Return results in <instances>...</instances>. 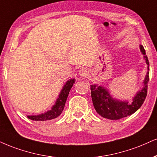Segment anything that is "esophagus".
Wrapping results in <instances>:
<instances>
[{"mask_svg": "<svg viewBox=\"0 0 157 157\" xmlns=\"http://www.w3.org/2000/svg\"><path fill=\"white\" fill-rule=\"evenodd\" d=\"M89 74V71L86 68H82V69H80V71H79V75H80V77H86Z\"/></svg>", "mask_w": 157, "mask_h": 157, "instance_id": "1", "label": "esophagus"}]
</instances>
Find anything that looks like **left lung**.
<instances>
[{
    "label": "left lung",
    "mask_w": 157,
    "mask_h": 157,
    "mask_svg": "<svg viewBox=\"0 0 157 157\" xmlns=\"http://www.w3.org/2000/svg\"><path fill=\"white\" fill-rule=\"evenodd\" d=\"M140 50L143 55L145 63L148 65V72L143 81V88L139 90L132 99V102L127 101H120L113 99L109 94L108 90L101 86L94 84L90 86L91 98L93 105L98 114L103 118L110 120H118L125 118L135 113L142 106L147 96L148 82L149 81V62L145 54V50L142 45Z\"/></svg>",
    "instance_id": "8db88e82"
}]
</instances>
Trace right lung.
Masks as SVG:
<instances>
[{
	"mask_svg": "<svg viewBox=\"0 0 157 157\" xmlns=\"http://www.w3.org/2000/svg\"><path fill=\"white\" fill-rule=\"evenodd\" d=\"M75 82V79H70L68 80L66 84L64 85L61 91L58 96V98L56 100V103L52 107L50 110H48V112L42 113V114L37 115V116H28L27 117L29 119L33 121H49L56 118L61 114L62 111L63 110L65 103L67 101L68 95H69V91H70L71 87L73 86L74 83Z\"/></svg>",
	"mask_w": 157,
	"mask_h": 157,
	"instance_id": "add662e5",
	"label": "right lung"
}]
</instances>
